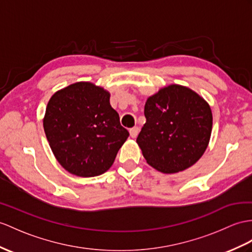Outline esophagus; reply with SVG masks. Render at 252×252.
<instances>
[{"instance_id": "1", "label": "esophagus", "mask_w": 252, "mask_h": 252, "mask_svg": "<svg viewBox=\"0 0 252 252\" xmlns=\"http://www.w3.org/2000/svg\"><path fill=\"white\" fill-rule=\"evenodd\" d=\"M129 133H130V137L131 138H137V136H138V133H139V128L138 127H132L131 129L129 130Z\"/></svg>"}]
</instances>
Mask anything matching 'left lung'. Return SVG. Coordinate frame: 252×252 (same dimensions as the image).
<instances>
[{
    "mask_svg": "<svg viewBox=\"0 0 252 252\" xmlns=\"http://www.w3.org/2000/svg\"><path fill=\"white\" fill-rule=\"evenodd\" d=\"M146 122L137 138L151 167L165 174L191 167L210 143L213 114L210 105L194 91L170 84L147 98Z\"/></svg>",
    "mask_w": 252,
    "mask_h": 252,
    "instance_id": "obj_1",
    "label": "left lung"
}]
</instances>
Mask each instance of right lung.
<instances>
[{"label": "right lung", "instance_id": "add662e5", "mask_svg": "<svg viewBox=\"0 0 252 252\" xmlns=\"http://www.w3.org/2000/svg\"><path fill=\"white\" fill-rule=\"evenodd\" d=\"M42 122L59 163L81 177L108 171L129 136L110 105L109 92L91 82H76L55 92Z\"/></svg>", "mask_w": 252, "mask_h": 252}]
</instances>
